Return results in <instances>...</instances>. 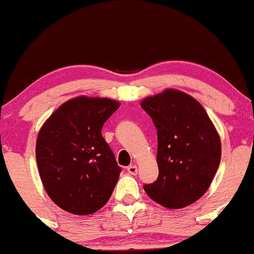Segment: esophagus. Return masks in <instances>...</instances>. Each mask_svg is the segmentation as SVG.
<instances>
[{"label": "esophagus", "instance_id": "34e87169", "mask_svg": "<svg viewBox=\"0 0 254 254\" xmlns=\"http://www.w3.org/2000/svg\"><path fill=\"white\" fill-rule=\"evenodd\" d=\"M127 171L129 172L130 174H132V176H136L137 171H138V170H137V166L136 165H130L129 167L127 168Z\"/></svg>", "mask_w": 254, "mask_h": 254}]
</instances>
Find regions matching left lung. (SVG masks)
<instances>
[{
    "instance_id": "left-lung-1",
    "label": "left lung",
    "mask_w": 254,
    "mask_h": 254,
    "mask_svg": "<svg viewBox=\"0 0 254 254\" xmlns=\"http://www.w3.org/2000/svg\"><path fill=\"white\" fill-rule=\"evenodd\" d=\"M157 130L159 177L143 186L165 208L180 209L199 199L209 189L221 161V141L205 110L177 89L142 100Z\"/></svg>"
}]
</instances>
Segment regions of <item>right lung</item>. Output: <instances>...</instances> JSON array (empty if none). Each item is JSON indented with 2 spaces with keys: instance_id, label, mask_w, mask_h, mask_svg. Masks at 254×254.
<instances>
[{
  "instance_id": "right-lung-1",
  "label": "right lung",
  "mask_w": 254,
  "mask_h": 254,
  "mask_svg": "<svg viewBox=\"0 0 254 254\" xmlns=\"http://www.w3.org/2000/svg\"><path fill=\"white\" fill-rule=\"evenodd\" d=\"M119 103L77 97L61 105L38 133V171L49 197L61 209L89 215L112 194L122 168L101 135Z\"/></svg>"
}]
</instances>
